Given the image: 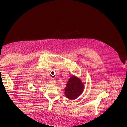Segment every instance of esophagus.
I'll return each mask as SVG.
<instances>
[{
	"mask_svg": "<svg viewBox=\"0 0 127 127\" xmlns=\"http://www.w3.org/2000/svg\"><path fill=\"white\" fill-rule=\"evenodd\" d=\"M49 82H50V84H51V85H55V81L54 79L53 78H51L50 79V81H49Z\"/></svg>",
	"mask_w": 127,
	"mask_h": 127,
	"instance_id": "1",
	"label": "esophagus"
}]
</instances>
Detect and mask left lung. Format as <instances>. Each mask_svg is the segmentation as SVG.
I'll return each instance as SVG.
<instances>
[{
    "mask_svg": "<svg viewBox=\"0 0 127 127\" xmlns=\"http://www.w3.org/2000/svg\"><path fill=\"white\" fill-rule=\"evenodd\" d=\"M84 85L79 78L73 76L68 80L65 88V95L70 100H75L82 94Z\"/></svg>",
    "mask_w": 127,
    "mask_h": 127,
    "instance_id": "left-lung-1",
    "label": "left lung"
}]
</instances>
